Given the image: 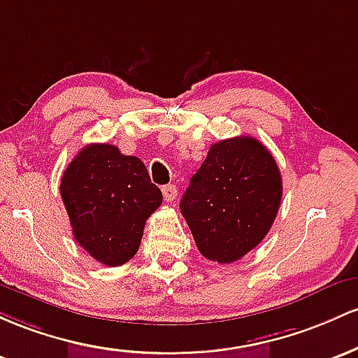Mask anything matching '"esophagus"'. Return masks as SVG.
<instances>
[{"mask_svg":"<svg viewBox=\"0 0 358 358\" xmlns=\"http://www.w3.org/2000/svg\"><path fill=\"white\" fill-rule=\"evenodd\" d=\"M162 194L167 203H172V201L178 198V187H176L174 184H167V186L162 187Z\"/></svg>","mask_w":358,"mask_h":358,"instance_id":"34e87169","label":"esophagus"}]
</instances>
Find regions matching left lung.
Here are the masks:
<instances>
[{"label": "left lung", "instance_id": "obj_1", "mask_svg": "<svg viewBox=\"0 0 358 358\" xmlns=\"http://www.w3.org/2000/svg\"><path fill=\"white\" fill-rule=\"evenodd\" d=\"M282 198L271 152L252 136L213 143L180 199L198 250L218 264L242 259L266 238Z\"/></svg>", "mask_w": 358, "mask_h": 358}]
</instances>
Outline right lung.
<instances>
[{"instance_id": "right-lung-1", "label": "right lung", "mask_w": 358, "mask_h": 358, "mask_svg": "<svg viewBox=\"0 0 358 358\" xmlns=\"http://www.w3.org/2000/svg\"><path fill=\"white\" fill-rule=\"evenodd\" d=\"M60 196L76 242L108 267L136 254L148 216L162 203L145 164L110 143L78 152L60 180Z\"/></svg>"}]
</instances>
